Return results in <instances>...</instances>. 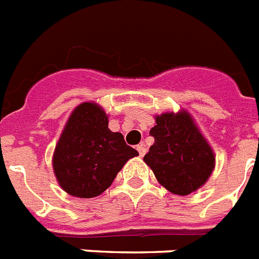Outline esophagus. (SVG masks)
I'll use <instances>...</instances> for the list:
<instances>
[{"label":"esophagus","instance_id":"1","mask_svg":"<svg viewBox=\"0 0 259 259\" xmlns=\"http://www.w3.org/2000/svg\"><path fill=\"white\" fill-rule=\"evenodd\" d=\"M136 149H138V152H139V154H140V157H143L145 153H147V148H145L144 144H139L138 147H136Z\"/></svg>","mask_w":259,"mask_h":259}]
</instances>
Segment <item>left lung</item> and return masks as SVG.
<instances>
[{
	"label": "left lung",
	"mask_w": 259,
	"mask_h": 259,
	"mask_svg": "<svg viewBox=\"0 0 259 259\" xmlns=\"http://www.w3.org/2000/svg\"><path fill=\"white\" fill-rule=\"evenodd\" d=\"M149 134L154 144L144 161L165 189L189 195L207 182L215 167V154L189 112L157 115Z\"/></svg>",
	"instance_id": "1"
}]
</instances>
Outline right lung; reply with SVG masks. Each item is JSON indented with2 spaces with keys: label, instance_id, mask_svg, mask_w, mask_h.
I'll return each instance as SVG.
<instances>
[{
  "label": "right lung",
  "instance_id": "obj_1",
  "mask_svg": "<svg viewBox=\"0 0 259 259\" xmlns=\"http://www.w3.org/2000/svg\"><path fill=\"white\" fill-rule=\"evenodd\" d=\"M139 152L123 135L108 128L105 110L94 102L77 106L55 148L52 165L61 189L77 198H94L111 186L115 177Z\"/></svg>",
  "mask_w": 259,
  "mask_h": 259
}]
</instances>
